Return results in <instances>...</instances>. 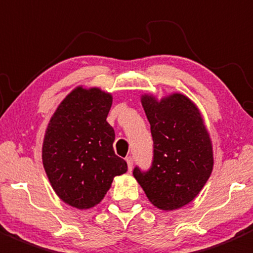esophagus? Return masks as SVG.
<instances>
[{
    "instance_id": "1",
    "label": "esophagus",
    "mask_w": 253,
    "mask_h": 253,
    "mask_svg": "<svg viewBox=\"0 0 253 253\" xmlns=\"http://www.w3.org/2000/svg\"><path fill=\"white\" fill-rule=\"evenodd\" d=\"M127 162V167H128V171H132V168H133V159L131 157H128L126 159Z\"/></svg>"
}]
</instances>
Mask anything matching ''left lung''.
I'll use <instances>...</instances> for the list:
<instances>
[{
	"instance_id": "obj_1",
	"label": "left lung",
	"mask_w": 253,
	"mask_h": 253,
	"mask_svg": "<svg viewBox=\"0 0 253 253\" xmlns=\"http://www.w3.org/2000/svg\"><path fill=\"white\" fill-rule=\"evenodd\" d=\"M141 103L150 124L154 158L148 171L133 176L153 206L175 211L192 202L213 170V145L200 109L181 93L158 100L143 94Z\"/></svg>"
}]
</instances>
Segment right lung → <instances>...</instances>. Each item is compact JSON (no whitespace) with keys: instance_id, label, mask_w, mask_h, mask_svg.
Here are the masks:
<instances>
[{"instance_id":"obj_1","label":"right lung","mask_w":253,"mask_h":253,"mask_svg":"<svg viewBox=\"0 0 253 253\" xmlns=\"http://www.w3.org/2000/svg\"><path fill=\"white\" fill-rule=\"evenodd\" d=\"M112 95L100 88L73 89L51 116L42 143V164L56 195L68 206L93 208L110 190L127 163L112 148L106 117Z\"/></svg>"}]
</instances>
